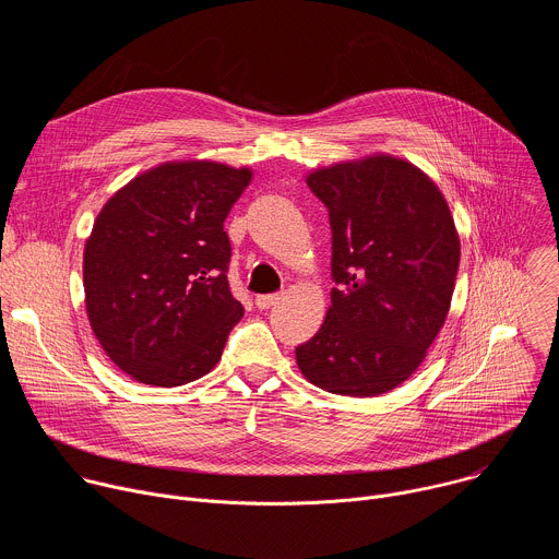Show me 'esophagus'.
I'll return each instance as SVG.
<instances>
[{"label": "esophagus", "instance_id": "34e87169", "mask_svg": "<svg viewBox=\"0 0 559 559\" xmlns=\"http://www.w3.org/2000/svg\"><path fill=\"white\" fill-rule=\"evenodd\" d=\"M281 296L283 294H261V296H257V307L259 309H270L281 300Z\"/></svg>", "mask_w": 559, "mask_h": 559}]
</instances>
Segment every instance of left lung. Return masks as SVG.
<instances>
[{"instance_id": "8db88e82", "label": "left lung", "mask_w": 559, "mask_h": 559, "mask_svg": "<svg viewBox=\"0 0 559 559\" xmlns=\"http://www.w3.org/2000/svg\"><path fill=\"white\" fill-rule=\"evenodd\" d=\"M309 190L330 212L332 305L296 347L302 376L330 393L380 395L425 360L449 313L460 238L438 186L389 154L321 168Z\"/></svg>"}]
</instances>
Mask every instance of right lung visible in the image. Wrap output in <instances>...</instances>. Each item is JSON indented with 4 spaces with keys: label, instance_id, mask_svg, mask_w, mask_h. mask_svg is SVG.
<instances>
[{
    "label": "right lung",
    "instance_id": "1",
    "mask_svg": "<svg viewBox=\"0 0 559 559\" xmlns=\"http://www.w3.org/2000/svg\"><path fill=\"white\" fill-rule=\"evenodd\" d=\"M250 181L248 168L162 164L102 207L84 250L86 311L108 358L134 380L179 386L221 360L243 318L223 221Z\"/></svg>",
    "mask_w": 559,
    "mask_h": 559
}]
</instances>
